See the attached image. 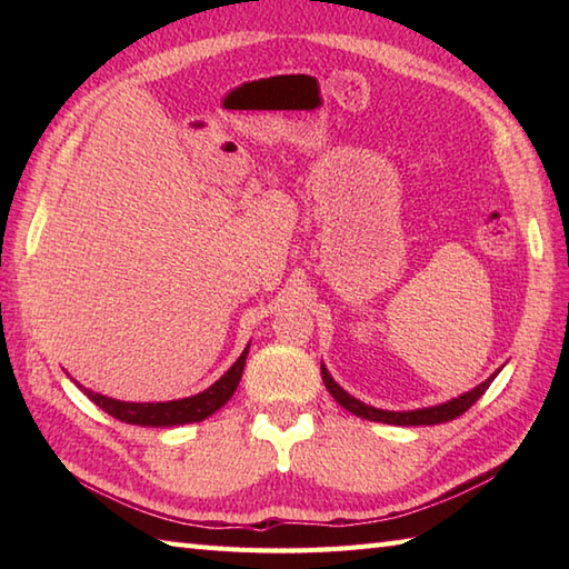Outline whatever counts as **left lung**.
I'll list each match as a JSON object with an SVG mask.
<instances>
[{
  "label": "left lung",
  "mask_w": 569,
  "mask_h": 569,
  "mask_svg": "<svg viewBox=\"0 0 569 569\" xmlns=\"http://www.w3.org/2000/svg\"><path fill=\"white\" fill-rule=\"evenodd\" d=\"M320 371H322V381H325V389H328L332 393V398L337 403H340L342 408H347L349 413H355L359 418L365 420H373V422H389V426H438V422H447V420H455L465 413V410H469L471 406H475L481 393H485L491 381L497 379V373H491V377L487 381H481L479 386H475V389L452 398V401L447 403H440V406H430V408H418V410H381V408H373V406H367L357 401L355 396H349L340 383H337L330 371L325 369V365H320Z\"/></svg>",
  "instance_id": "1"
}]
</instances>
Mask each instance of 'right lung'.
<instances>
[{"label": "right lung", "mask_w": 569, "mask_h": 569, "mask_svg": "<svg viewBox=\"0 0 569 569\" xmlns=\"http://www.w3.org/2000/svg\"><path fill=\"white\" fill-rule=\"evenodd\" d=\"M249 347L241 352V357L229 367L220 379H217L210 389L202 393L178 398V401H163V403H129V401H117V398H107L102 393H94L90 389H82V393L90 398L94 406H100L104 413L112 418L129 422V426H149V428H171V426H186V422H200L214 410H220L229 398L234 396L241 371L247 365Z\"/></svg>", "instance_id": "obj_1"}]
</instances>
